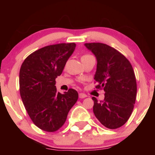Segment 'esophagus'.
<instances>
[{
  "label": "esophagus",
  "mask_w": 155,
  "mask_h": 155,
  "mask_svg": "<svg viewBox=\"0 0 155 155\" xmlns=\"http://www.w3.org/2000/svg\"><path fill=\"white\" fill-rule=\"evenodd\" d=\"M79 98H84V97H87V95L84 93H79Z\"/></svg>",
  "instance_id": "1"
}]
</instances>
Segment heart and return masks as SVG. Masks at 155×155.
Masks as SVG:
<instances>
[{
	"label": "heart",
	"mask_w": 155,
	"mask_h": 155,
	"mask_svg": "<svg viewBox=\"0 0 155 155\" xmlns=\"http://www.w3.org/2000/svg\"><path fill=\"white\" fill-rule=\"evenodd\" d=\"M84 56H85V55H84Z\"/></svg>",
	"instance_id": "obj_1"
}]
</instances>
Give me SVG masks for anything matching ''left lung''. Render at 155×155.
<instances>
[{"label":"left lung","instance_id":"8db88e82","mask_svg":"<svg viewBox=\"0 0 155 155\" xmlns=\"http://www.w3.org/2000/svg\"><path fill=\"white\" fill-rule=\"evenodd\" d=\"M84 46L97 60L96 88L105 92L104 100L100 102L92 97L94 114L106 127L117 129L128 120L136 102L137 85L133 67L123 54L107 44Z\"/></svg>","mask_w":155,"mask_h":155}]
</instances>
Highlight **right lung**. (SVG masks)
<instances>
[{"instance_id":"right-lung-1","label":"right lung","mask_w":155,"mask_h":155,"mask_svg":"<svg viewBox=\"0 0 155 155\" xmlns=\"http://www.w3.org/2000/svg\"><path fill=\"white\" fill-rule=\"evenodd\" d=\"M76 44H58L38 49L24 60L19 71V92L28 115L37 127L54 132L65 123L78 100V92L57 91L55 79L61 75Z\"/></svg>"}]
</instances>
